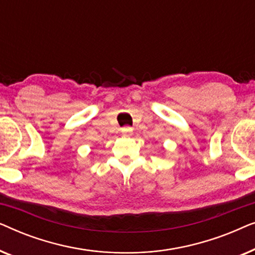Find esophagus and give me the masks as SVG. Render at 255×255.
Returning a JSON list of instances; mask_svg holds the SVG:
<instances>
[{"label": "esophagus", "instance_id": "obj_1", "mask_svg": "<svg viewBox=\"0 0 255 255\" xmlns=\"http://www.w3.org/2000/svg\"><path fill=\"white\" fill-rule=\"evenodd\" d=\"M122 133H123L124 135H131L132 133H133V128H122Z\"/></svg>", "mask_w": 255, "mask_h": 255}]
</instances>
